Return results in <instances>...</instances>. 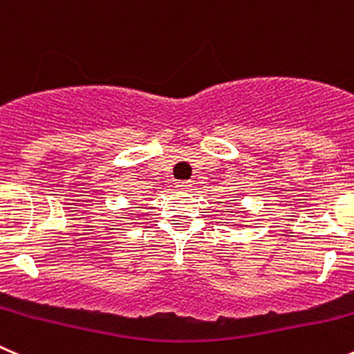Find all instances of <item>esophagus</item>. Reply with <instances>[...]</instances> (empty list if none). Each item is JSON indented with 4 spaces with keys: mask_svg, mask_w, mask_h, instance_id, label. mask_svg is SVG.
Listing matches in <instances>:
<instances>
[{
    "mask_svg": "<svg viewBox=\"0 0 354 354\" xmlns=\"http://www.w3.org/2000/svg\"><path fill=\"white\" fill-rule=\"evenodd\" d=\"M175 186H177V189H179V191H189L191 184L189 183H177Z\"/></svg>",
    "mask_w": 354,
    "mask_h": 354,
    "instance_id": "1",
    "label": "esophagus"
}]
</instances>
